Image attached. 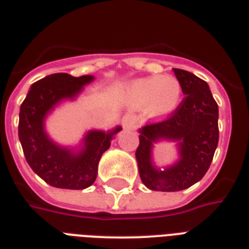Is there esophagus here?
Wrapping results in <instances>:
<instances>
[{"instance_id": "1", "label": "esophagus", "mask_w": 249, "mask_h": 249, "mask_svg": "<svg viewBox=\"0 0 249 249\" xmlns=\"http://www.w3.org/2000/svg\"><path fill=\"white\" fill-rule=\"evenodd\" d=\"M137 125V119L133 115H125L123 117V126L125 129H134Z\"/></svg>"}]
</instances>
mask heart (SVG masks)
<instances>
[{"label": "heart", "instance_id": "heart-1", "mask_svg": "<svg viewBox=\"0 0 249 249\" xmlns=\"http://www.w3.org/2000/svg\"><path fill=\"white\" fill-rule=\"evenodd\" d=\"M128 99L136 107L147 105L154 116H166L177 108L182 97V86L172 76H151L132 83L128 88Z\"/></svg>", "mask_w": 249, "mask_h": 249}]
</instances>
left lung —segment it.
Wrapping results in <instances>:
<instances>
[{
  "instance_id": "left-lung-1",
  "label": "left lung",
  "mask_w": 249,
  "mask_h": 249,
  "mask_svg": "<svg viewBox=\"0 0 249 249\" xmlns=\"http://www.w3.org/2000/svg\"><path fill=\"white\" fill-rule=\"evenodd\" d=\"M185 97L164 120L141 129L136 158L141 179L154 191H181L204 177L218 144V106L208 84L191 72L173 68ZM159 139L181 140V159L158 171L151 163L152 143Z\"/></svg>"
}]
</instances>
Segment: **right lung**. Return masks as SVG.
<instances>
[{"instance_id": "right-lung-1", "label": "right lung", "mask_w": 249, "mask_h": 249, "mask_svg": "<svg viewBox=\"0 0 249 249\" xmlns=\"http://www.w3.org/2000/svg\"><path fill=\"white\" fill-rule=\"evenodd\" d=\"M93 79L89 75L53 73L33 84L20 106L18 132L25 160L37 176L58 189L83 190L93 185L102 154L111 146L113 134L121 130L120 126L109 133L91 130L77 155L56 146L46 136L44 119L49 111L62 99L75 98Z\"/></svg>"}]
</instances>
